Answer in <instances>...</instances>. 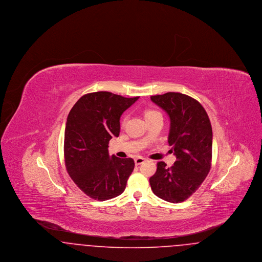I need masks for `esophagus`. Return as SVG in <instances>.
Listing matches in <instances>:
<instances>
[{"mask_svg":"<svg viewBox=\"0 0 262 262\" xmlns=\"http://www.w3.org/2000/svg\"><path fill=\"white\" fill-rule=\"evenodd\" d=\"M144 161H145V158L140 157V156H138V157H137V158L135 159V163H136V165H137V166L140 165V164H142Z\"/></svg>","mask_w":262,"mask_h":262,"instance_id":"34e87169","label":"esophagus"}]
</instances>
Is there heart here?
Masks as SVG:
<instances>
[{
	"mask_svg": "<svg viewBox=\"0 0 262 262\" xmlns=\"http://www.w3.org/2000/svg\"><path fill=\"white\" fill-rule=\"evenodd\" d=\"M144 114H145V118L148 119V118H151V117H153V116H155V115H158V114H160V113L158 112V111L149 109V110H146Z\"/></svg>",
	"mask_w": 262,
	"mask_h": 262,
	"instance_id": "b5f03b06",
	"label": "heart"
}]
</instances>
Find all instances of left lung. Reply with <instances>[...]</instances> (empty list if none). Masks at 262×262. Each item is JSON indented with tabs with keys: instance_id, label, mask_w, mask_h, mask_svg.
Masks as SVG:
<instances>
[{
	"instance_id": "8db88e82",
	"label": "left lung",
	"mask_w": 262,
	"mask_h": 262,
	"mask_svg": "<svg viewBox=\"0 0 262 262\" xmlns=\"http://www.w3.org/2000/svg\"><path fill=\"white\" fill-rule=\"evenodd\" d=\"M150 98L170 117L168 142L177 157L170 168L163 161L157 163V171L149 179L151 189L168 202H183L210 171L211 123L200 102L186 94L168 92Z\"/></svg>"
}]
</instances>
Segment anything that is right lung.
I'll list each match as a JSON object with an SVG mask.
<instances>
[{"label": "right lung", "mask_w": 262, "mask_h": 262, "mask_svg": "<svg viewBox=\"0 0 262 262\" xmlns=\"http://www.w3.org/2000/svg\"><path fill=\"white\" fill-rule=\"evenodd\" d=\"M137 99L98 91L80 97L69 113L63 141L66 168L75 185L93 200L104 201L123 193L134 171V159L110 157L108 144L120 135L122 114Z\"/></svg>", "instance_id": "1"}]
</instances>
